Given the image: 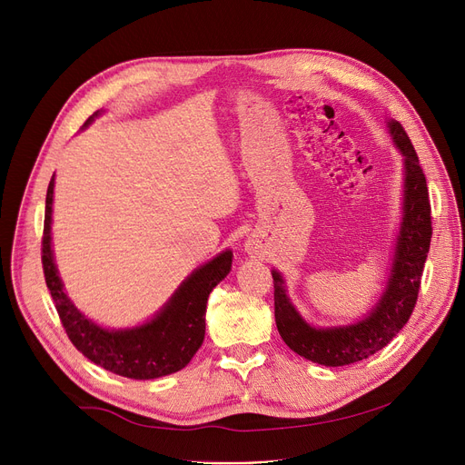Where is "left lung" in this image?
Masks as SVG:
<instances>
[{
	"label": "left lung",
	"instance_id": "left-lung-1",
	"mask_svg": "<svg viewBox=\"0 0 465 465\" xmlns=\"http://www.w3.org/2000/svg\"><path fill=\"white\" fill-rule=\"evenodd\" d=\"M388 128L394 135L398 149L405 156V214L392 275H390L388 288L377 307L370 316H365V321L347 328H311L288 302L282 279L273 272L275 322L282 341L300 356L314 363L330 365V368L365 360L384 349L407 324L419 300L420 279L431 241V205L428 184L417 151H414L403 126L396 120H390Z\"/></svg>",
	"mask_w": 465,
	"mask_h": 465
}]
</instances>
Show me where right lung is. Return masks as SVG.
Here are the masks:
<instances>
[{
	"instance_id": "obj_1",
	"label": "right lung",
	"mask_w": 465,
	"mask_h": 465,
	"mask_svg": "<svg viewBox=\"0 0 465 465\" xmlns=\"http://www.w3.org/2000/svg\"><path fill=\"white\" fill-rule=\"evenodd\" d=\"M92 118L86 120V124ZM53 192L54 177L46 188L41 262L46 288L51 290L54 307L71 343L90 361L120 377L146 381L181 371L203 343L207 300L213 288L230 273L232 252L218 254L195 270L149 324L124 331L104 330L90 322L64 294L51 251Z\"/></svg>"
}]
</instances>
